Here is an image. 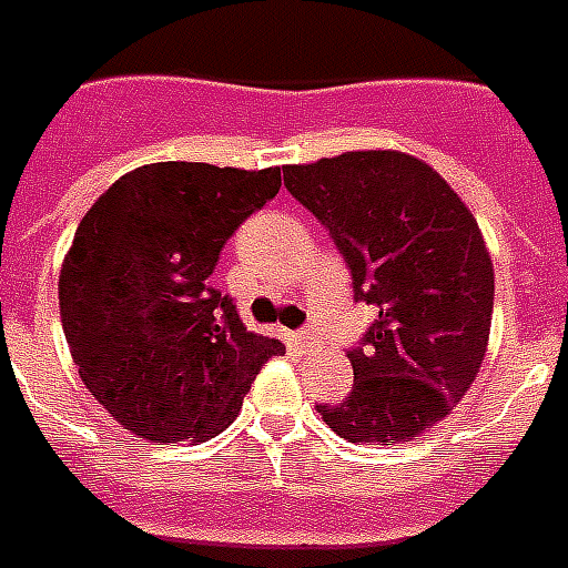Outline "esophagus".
Here are the masks:
<instances>
[{
    "label": "esophagus",
    "instance_id": "obj_1",
    "mask_svg": "<svg viewBox=\"0 0 568 568\" xmlns=\"http://www.w3.org/2000/svg\"><path fill=\"white\" fill-rule=\"evenodd\" d=\"M297 339H301L303 345H315V342H318V331H315L313 324H310V327H301V331H297Z\"/></svg>",
    "mask_w": 568,
    "mask_h": 568
}]
</instances>
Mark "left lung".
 I'll use <instances>...</instances> for the list:
<instances>
[{
  "label": "left lung",
  "mask_w": 568,
  "mask_h": 568,
  "mask_svg": "<svg viewBox=\"0 0 568 568\" xmlns=\"http://www.w3.org/2000/svg\"><path fill=\"white\" fill-rule=\"evenodd\" d=\"M283 179L331 232L354 301L378 310L348 352L352 393L315 408L352 444L414 440L456 408L486 357L495 271L474 214L402 151H348Z\"/></svg>",
  "instance_id": "8db88e82"
}]
</instances>
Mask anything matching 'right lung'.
I'll return each mask as SVG.
<instances>
[{
  "label": "right lung",
  "mask_w": 568,
  "mask_h": 568,
  "mask_svg": "<svg viewBox=\"0 0 568 568\" xmlns=\"http://www.w3.org/2000/svg\"><path fill=\"white\" fill-rule=\"evenodd\" d=\"M280 184L276 166L169 160L121 175L82 216L59 274L64 339L89 393L133 435L214 438L267 357L285 354L211 285L220 250Z\"/></svg>",
  "instance_id": "add662e5"
}]
</instances>
